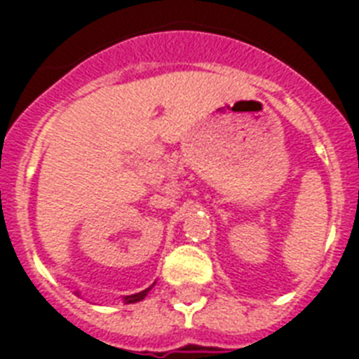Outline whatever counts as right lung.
Listing matches in <instances>:
<instances>
[{"label": "right lung", "mask_w": 359, "mask_h": 359, "mask_svg": "<svg viewBox=\"0 0 359 359\" xmlns=\"http://www.w3.org/2000/svg\"><path fill=\"white\" fill-rule=\"evenodd\" d=\"M154 285H156V283H154ZM154 285H151V286H154ZM151 286H149V288H146V290H142V292H136V294H130V296H125V304H134V302L144 300V298H146V294L151 290Z\"/></svg>", "instance_id": "1"}]
</instances>
